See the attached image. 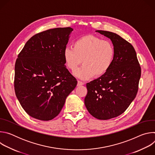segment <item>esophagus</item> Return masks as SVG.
Segmentation results:
<instances>
[{"instance_id":"esophagus-1","label":"esophagus","mask_w":155,"mask_h":155,"mask_svg":"<svg viewBox=\"0 0 155 155\" xmlns=\"http://www.w3.org/2000/svg\"><path fill=\"white\" fill-rule=\"evenodd\" d=\"M83 84H84L83 82L80 81H78V82H77V86H81V85H83Z\"/></svg>"}]
</instances>
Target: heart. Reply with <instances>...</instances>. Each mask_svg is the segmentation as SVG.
Masks as SVG:
<instances>
[{
  "label": "heart",
  "mask_w": 155,
  "mask_h": 155,
  "mask_svg": "<svg viewBox=\"0 0 155 155\" xmlns=\"http://www.w3.org/2000/svg\"><path fill=\"white\" fill-rule=\"evenodd\" d=\"M67 67L74 71L83 61V65L74 72L82 80L104 75L111 67L115 56L112 43L93 35H86L77 38L72 47H66L63 53Z\"/></svg>",
  "instance_id": "b5f03b06"
}]
</instances>
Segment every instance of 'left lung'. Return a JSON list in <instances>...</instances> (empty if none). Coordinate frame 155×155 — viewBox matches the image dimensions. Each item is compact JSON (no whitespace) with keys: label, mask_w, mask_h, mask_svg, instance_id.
<instances>
[{"label":"left lung","mask_w":155,"mask_h":155,"mask_svg":"<svg viewBox=\"0 0 155 155\" xmlns=\"http://www.w3.org/2000/svg\"><path fill=\"white\" fill-rule=\"evenodd\" d=\"M112 41L115 56L110 69L87 83L84 104L89 113L99 120H109L122 114L137 93L141 69L136 52L119 35L96 31Z\"/></svg>","instance_id":"1"}]
</instances>
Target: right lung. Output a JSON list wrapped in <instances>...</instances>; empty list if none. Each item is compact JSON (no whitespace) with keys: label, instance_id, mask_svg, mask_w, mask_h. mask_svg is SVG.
Instances as JSON below:
<instances>
[{"label":"right lung","instance_id":"add662e5","mask_svg":"<svg viewBox=\"0 0 155 155\" xmlns=\"http://www.w3.org/2000/svg\"><path fill=\"white\" fill-rule=\"evenodd\" d=\"M73 29L59 28L35 34L25 44L15 66V91L25 112L49 121L60 113L77 84L66 68L63 53Z\"/></svg>","mask_w":155,"mask_h":155}]
</instances>
